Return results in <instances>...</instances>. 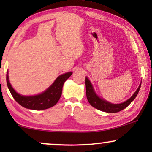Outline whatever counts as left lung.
<instances>
[{
    "mask_svg": "<svg viewBox=\"0 0 152 152\" xmlns=\"http://www.w3.org/2000/svg\"><path fill=\"white\" fill-rule=\"evenodd\" d=\"M85 84H86V97L90 104L95 109L100 110L102 111L112 113H117V112L122 111V110L125 109L126 107H127L131 102L136 98L141 86V84H140L136 92L127 100L120 104H113L105 100L104 99L102 98L99 95H97V93H95L91 81L89 80V79L87 77H86V83Z\"/></svg>",
    "mask_w": 152,
    "mask_h": 152,
    "instance_id": "8db88e82",
    "label": "left lung"
}]
</instances>
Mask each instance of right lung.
Wrapping results in <instances>:
<instances>
[{"label": "right lung", "instance_id": "add662e5", "mask_svg": "<svg viewBox=\"0 0 152 152\" xmlns=\"http://www.w3.org/2000/svg\"><path fill=\"white\" fill-rule=\"evenodd\" d=\"M72 72L62 74L56 79L50 86L39 94L34 95H22L13 88L9 80L8 71L7 72V84L14 99L26 109L32 110H44L55 106L58 102L62 93L64 82L71 76Z\"/></svg>", "mask_w": 152, "mask_h": 152}]
</instances>
